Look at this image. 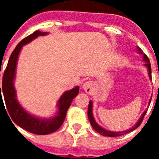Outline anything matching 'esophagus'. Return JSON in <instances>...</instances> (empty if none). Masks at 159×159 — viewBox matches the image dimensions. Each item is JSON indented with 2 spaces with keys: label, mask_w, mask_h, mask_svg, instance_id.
Returning <instances> with one entry per match:
<instances>
[{
  "label": "esophagus",
  "mask_w": 159,
  "mask_h": 159,
  "mask_svg": "<svg viewBox=\"0 0 159 159\" xmlns=\"http://www.w3.org/2000/svg\"><path fill=\"white\" fill-rule=\"evenodd\" d=\"M83 89L87 92V93H91V92L93 91L94 85L93 83L91 82V81H88V82H85L82 86Z\"/></svg>",
  "instance_id": "esophagus-1"
}]
</instances>
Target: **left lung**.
<instances>
[{
  "instance_id": "8db88e82",
  "label": "left lung",
  "mask_w": 159,
  "mask_h": 159,
  "mask_svg": "<svg viewBox=\"0 0 159 159\" xmlns=\"http://www.w3.org/2000/svg\"><path fill=\"white\" fill-rule=\"evenodd\" d=\"M136 48H137L138 53L143 56V60L144 61V62H145L144 66H145V67L147 68V70H148L149 78H150V80H152V78H151V64H150V60H149L148 57H147V55L143 53V52L142 51L141 48H140L139 47H137ZM151 99H150V101H149L148 105H150V103H151ZM92 106H93L92 101V100L89 101V104H88V119H89L90 123H91V125H92V127H93V128L95 129V130H96L98 133H99V134H102V135H103V136H108V137H116V136L123 135V134H127V133H129V132L132 131V130H135V129L137 128V127H139V125L141 124L142 121H143V118H144V116H145L146 113H147V109L142 114L141 117L139 118V121H138L137 123H136L135 124H134V126L131 127V128L128 129V130H126V131H111V130H106V129H104V128H102V127H100V126H99V125L96 122H95V119H94L93 113H92Z\"/></svg>"
}]
</instances>
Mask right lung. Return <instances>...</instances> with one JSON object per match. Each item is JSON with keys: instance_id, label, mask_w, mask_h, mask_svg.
<instances>
[{"instance_id": "right-lung-1", "label": "right lung", "mask_w": 159, "mask_h": 159, "mask_svg": "<svg viewBox=\"0 0 159 159\" xmlns=\"http://www.w3.org/2000/svg\"><path fill=\"white\" fill-rule=\"evenodd\" d=\"M48 34V32H42L37 30L25 37L18 43L9 57L6 69L3 75L2 91H1L0 84V100L1 99V101H3L1 96L2 92L7 110L12 121L24 130L40 135L51 134L61 127L67 115V109L71 106L73 99L78 95L80 91V88L76 86L71 90L64 92L57 102V112L55 116L48 119L39 118L31 115L22 107L16 99V92L14 88V80L16 77V64L20 52L24 45L30 43L38 36H46Z\"/></svg>"}]
</instances>
